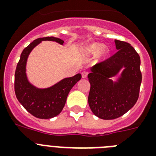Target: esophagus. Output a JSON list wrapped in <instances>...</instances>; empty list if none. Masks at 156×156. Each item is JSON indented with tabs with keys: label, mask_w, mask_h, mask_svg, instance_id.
I'll return each mask as SVG.
<instances>
[{
	"label": "esophagus",
	"mask_w": 156,
	"mask_h": 156,
	"mask_svg": "<svg viewBox=\"0 0 156 156\" xmlns=\"http://www.w3.org/2000/svg\"><path fill=\"white\" fill-rule=\"evenodd\" d=\"M81 75H82L83 78H87V76L88 75V72H87V71H83Z\"/></svg>",
	"instance_id": "1"
}]
</instances>
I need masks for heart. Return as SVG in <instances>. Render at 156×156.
<instances>
[{"label": "heart", "instance_id": "heart-1", "mask_svg": "<svg viewBox=\"0 0 156 156\" xmlns=\"http://www.w3.org/2000/svg\"><path fill=\"white\" fill-rule=\"evenodd\" d=\"M87 52L90 53H96L98 52L100 57H104L108 54V48L105 46L101 47V45L99 43H93L90 45L87 48Z\"/></svg>", "mask_w": 156, "mask_h": 156}]
</instances>
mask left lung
Listing matches in <instances>:
<instances>
[{
	"label": "left lung",
	"instance_id": "8db88e82",
	"mask_svg": "<svg viewBox=\"0 0 156 156\" xmlns=\"http://www.w3.org/2000/svg\"><path fill=\"white\" fill-rule=\"evenodd\" d=\"M118 52L90 69L88 103L92 112L104 120L122 116L137 102L141 83L140 56L129 43L114 40ZM122 69L117 81L111 78Z\"/></svg>",
	"mask_w": 156,
	"mask_h": 156
}]
</instances>
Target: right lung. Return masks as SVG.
I'll list each match as a JSON object with an SVG mask.
<instances>
[{
	"mask_svg": "<svg viewBox=\"0 0 156 156\" xmlns=\"http://www.w3.org/2000/svg\"><path fill=\"white\" fill-rule=\"evenodd\" d=\"M42 41H52L60 45L63 40L55 37H45L34 40L23 50L15 74V92L17 99L27 111L35 118L48 119L60 114L65 106L67 96L73 87L81 79L78 73L48 88H38L28 81L26 75L27 59L31 50Z\"/></svg>",
	"mask_w": 156,
	"mask_h": 156,
	"instance_id": "right-lung-1",
	"label": "right lung"
}]
</instances>
